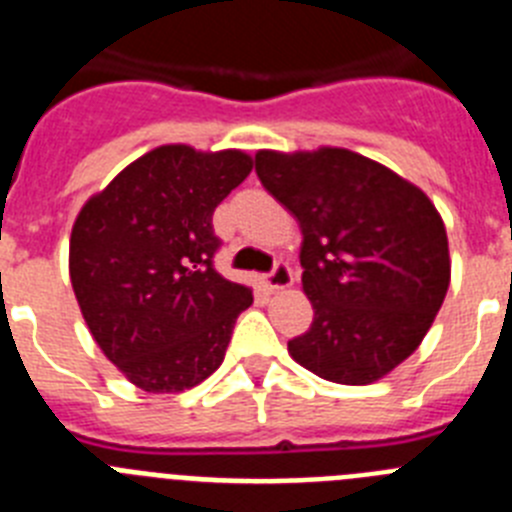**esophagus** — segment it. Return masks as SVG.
<instances>
[{"mask_svg":"<svg viewBox=\"0 0 512 512\" xmlns=\"http://www.w3.org/2000/svg\"><path fill=\"white\" fill-rule=\"evenodd\" d=\"M261 284H264L269 292H279V289L292 287V269L287 264H277L271 274L261 277Z\"/></svg>","mask_w":512,"mask_h":512,"instance_id":"obj_1","label":"esophagus"}]
</instances>
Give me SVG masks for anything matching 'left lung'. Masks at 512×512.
Returning a JSON list of instances; mask_svg holds the SVG:
<instances>
[{
    "mask_svg": "<svg viewBox=\"0 0 512 512\" xmlns=\"http://www.w3.org/2000/svg\"><path fill=\"white\" fill-rule=\"evenodd\" d=\"M256 174L302 233L312 325L287 343L289 356L328 382H379L423 343L449 292L441 212L413 182L348 148H261Z\"/></svg>",
    "mask_w": 512,
    "mask_h": 512,
    "instance_id": "obj_1",
    "label": "left lung"
}]
</instances>
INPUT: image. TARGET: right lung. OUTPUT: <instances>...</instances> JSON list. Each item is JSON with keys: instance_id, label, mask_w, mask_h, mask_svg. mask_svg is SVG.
I'll list each match as a JSON object with an SVG mask.
<instances>
[{"instance_id": "right-lung-1", "label": "right lung", "mask_w": 512, "mask_h": 512, "mask_svg": "<svg viewBox=\"0 0 512 512\" xmlns=\"http://www.w3.org/2000/svg\"><path fill=\"white\" fill-rule=\"evenodd\" d=\"M241 148L166 143L79 210L69 277L89 333L143 392H184L223 364L251 287L212 269V212L251 174Z\"/></svg>"}]
</instances>
